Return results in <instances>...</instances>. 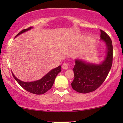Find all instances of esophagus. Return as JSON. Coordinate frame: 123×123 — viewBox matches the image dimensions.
<instances>
[{"label": "esophagus", "mask_w": 123, "mask_h": 123, "mask_svg": "<svg viewBox=\"0 0 123 123\" xmlns=\"http://www.w3.org/2000/svg\"><path fill=\"white\" fill-rule=\"evenodd\" d=\"M69 67V64L67 63H64L62 64V68L63 69H68Z\"/></svg>", "instance_id": "1"}]
</instances>
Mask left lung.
<instances>
[{
    "label": "left lung",
    "mask_w": 123,
    "mask_h": 123,
    "mask_svg": "<svg viewBox=\"0 0 123 123\" xmlns=\"http://www.w3.org/2000/svg\"><path fill=\"white\" fill-rule=\"evenodd\" d=\"M101 31V39L105 42L107 46V54L105 60L101 64L87 63L76 60L73 70L74 79L71 83L72 87L77 92L83 94L91 92L99 88L111 70L113 62V45L111 37L104 31Z\"/></svg>",
    "instance_id": "1"
}]
</instances>
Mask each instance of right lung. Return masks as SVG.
<instances>
[{
	"mask_svg": "<svg viewBox=\"0 0 123 123\" xmlns=\"http://www.w3.org/2000/svg\"><path fill=\"white\" fill-rule=\"evenodd\" d=\"M32 28V27L31 26L27 29H23L20 32H19L15 37H17L21 33L26 32V31L30 30ZM61 70V66H58L57 68L53 69L49 72L47 74H46L41 79L37 80V81H32V82H24V81L18 79L12 73V74L15 80L24 90L28 91V92L32 93V94L40 95V94H44L45 92H46L51 88L56 76L60 72Z\"/></svg>",
	"mask_w": 123,
	"mask_h": 123,
	"instance_id": "add662e5",
	"label": "right lung"
}]
</instances>
